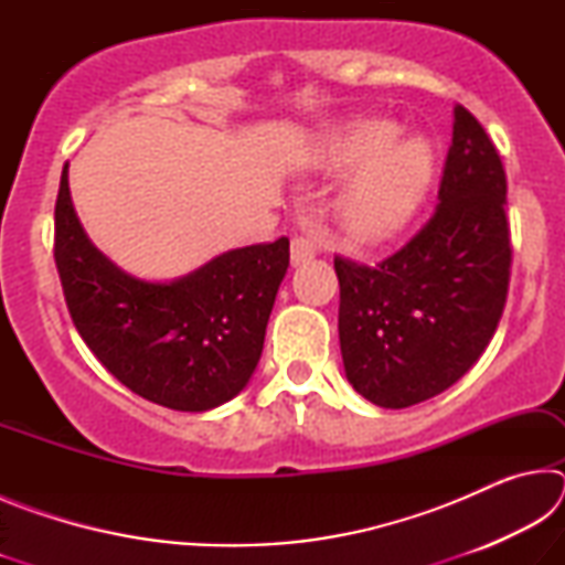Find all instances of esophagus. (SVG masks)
Masks as SVG:
<instances>
[{
  "mask_svg": "<svg viewBox=\"0 0 565 565\" xmlns=\"http://www.w3.org/2000/svg\"><path fill=\"white\" fill-rule=\"evenodd\" d=\"M317 244L311 242V238H303V236H296L294 242H291V262L294 264H303V262H309V259H313V256H317Z\"/></svg>",
  "mask_w": 565,
  "mask_h": 565,
  "instance_id": "esophagus-1",
  "label": "esophagus"
}]
</instances>
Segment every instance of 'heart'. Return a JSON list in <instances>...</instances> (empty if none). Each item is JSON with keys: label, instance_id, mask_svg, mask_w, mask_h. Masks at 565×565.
Returning <instances> with one entry per match:
<instances>
[{"label": "heart", "instance_id": "heart-1", "mask_svg": "<svg viewBox=\"0 0 565 565\" xmlns=\"http://www.w3.org/2000/svg\"><path fill=\"white\" fill-rule=\"evenodd\" d=\"M398 124L353 121L321 147V167L353 179L341 191L337 216L343 234L359 244H376L404 228L434 181V149L426 139H398Z\"/></svg>", "mask_w": 565, "mask_h": 565}]
</instances>
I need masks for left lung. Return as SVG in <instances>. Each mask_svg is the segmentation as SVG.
<instances>
[{
	"mask_svg": "<svg viewBox=\"0 0 565 565\" xmlns=\"http://www.w3.org/2000/svg\"><path fill=\"white\" fill-rule=\"evenodd\" d=\"M349 384L381 408L454 386L489 347L511 279L505 171L489 134L454 107L438 204L411 242L376 266L333 259Z\"/></svg>",
	"mask_w": 565,
	"mask_h": 565,
	"instance_id": "obj_1",
	"label": "left lung"
}]
</instances>
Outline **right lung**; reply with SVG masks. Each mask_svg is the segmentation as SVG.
I'll return each mask as SVG.
<instances>
[{
	"mask_svg": "<svg viewBox=\"0 0 565 565\" xmlns=\"http://www.w3.org/2000/svg\"><path fill=\"white\" fill-rule=\"evenodd\" d=\"M54 262L74 327L104 369L141 398L199 414L226 404L252 379L289 266V238L232 248L174 281L137 279L84 234L64 164Z\"/></svg>",
	"mask_w": 565,
	"mask_h": 565,
	"instance_id": "add662e5",
	"label": "right lung"
}]
</instances>
